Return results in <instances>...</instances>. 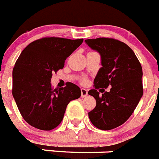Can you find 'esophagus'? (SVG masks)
<instances>
[{
    "label": "esophagus",
    "mask_w": 159,
    "mask_h": 159,
    "mask_svg": "<svg viewBox=\"0 0 159 159\" xmlns=\"http://www.w3.org/2000/svg\"><path fill=\"white\" fill-rule=\"evenodd\" d=\"M88 96V90L85 89H81V97H86Z\"/></svg>",
    "instance_id": "34e87169"
}]
</instances>
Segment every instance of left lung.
Instances as JSON below:
<instances>
[{"mask_svg":"<svg viewBox=\"0 0 159 159\" xmlns=\"http://www.w3.org/2000/svg\"><path fill=\"white\" fill-rule=\"evenodd\" d=\"M85 43L100 53L102 64L94 80V89L89 92L96 101L89 112V119L100 129H112L129 118L143 95L142 65L132 49L117 39L97 38ZM110 86L109 92L98 95L99 88Z\"/></svg>","mask_w":159,"mask_h":159,"instance_id":"1","label":"left lung"}]
</instances>
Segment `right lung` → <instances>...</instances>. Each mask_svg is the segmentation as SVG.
I'll return each mask as SVG.
<instances>
[{
    "instance_id": "right-lung-1",
    "label": "right lung",
    "mask_w": 159,
    "mask_h": 159,
    "mask_svg": "<svg viewBox=\"0 0 159 159\" xmlns=\"http://www.w3.org/2000/svg\"><path fill=\"white\" fill-rule=\"evenodd\" d=\"M84 39L45 37L30 43L13 70L12 94L24 120L41 130H51L63 120L70 100L80 97L77 85L67 82L53 89L52 73L63 68L65 60Z\"/></svg>"
}]
</instances>
